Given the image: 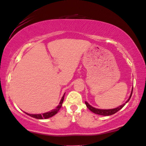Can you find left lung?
Segmentation results:
<instances>
[{
	"label": "left lung",
	"mask_w": 146,
	"mask_h": 146,
	"mask_svg": "<svg viewBox=\"0 0 146 146\" xmlns=\"http://www.w3.org/2000/svg\"><path fill=\"white\" fill-rule=\"evenodd\" d=\"M133 89V88H132V90H131V94H130L129 98L128 99L127 101L125 102V103H124V104L120 105V106L117 107V108H116L110 109V110H101V109L94 108V107L91 106V105L89 104L88 103H87L86 101H85V103H86V105L87 108H88L91 111L93 112V113L98 114V115H113V114L115 113L116 112L118 111L119 110H120L121 109H122L124 106V105H125L126 103H127L129 101V100H130V99H131V96H132Z\"/></svg>",
	"instance_id": "8db88e82"
}]
</instances>
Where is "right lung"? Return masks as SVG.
<instances>
[{"label":"right lung","mask_w":146,"mask_h":146,"mask_svg":"<svg viewBox=\"0 0 146 146\" xmlns=\"http://www.w3.org/2000/svg\"><path fill=\"white\" fill-rule=\"evenodd\" d=\"M64 94H65V93H64V95H63V96L62 97V99H61V100H60V101L59 105H58L57 107H56V109H54V110H51V111H50L45 112V113H43L30 114V113H26V112H25V113L27 114V115H30V116L34 117V118L39 119V120H43V119L50 118V117L54 116V115H56V114L58 112V111L60 110V109L61 108V107H62V103H63V101H64Z\"/></svg>","instance_id":"right-lung-1"}]
</instances>
